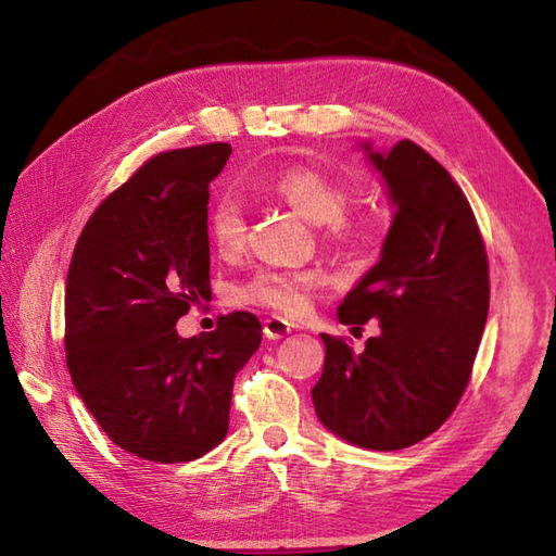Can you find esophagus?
<instances>
[{
  "label": "esophagus",
  "instance_id": "esophagus-1",
  "mask_svg": "<svg viewBox=\"0 0 556 556\" xmlns=\"http://www.w3.org/2000/svg\"><path fill=\"white\" fill-rule=\"evenodd\" d=\"M263 332H265V337L267 339H285L287 334H291V325L285 320V317H277V315H271V317H267V320L263 323Z\"/></svg>",
  "mask_w": 556,
  "mask_h": 556
}]
</instances>
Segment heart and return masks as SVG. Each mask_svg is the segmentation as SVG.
Returning <instances> with one entry per match:
<instances>
[{"label": "heart", "instance_id": "obj_1", "mask_svg": "<svg viewBox=\"0 0 556 556\" xmlns=\"http://www.w3.org/2000/svg\"><path fill=\"white\" fill-rule=\"evenodd\" d=\"M269 188L305 222L317 224V227L327 224L329 236L337 241H356L365 231L361 222L344 217L349 205L344 186L320 169H285L269 181ZM207 236L212 248L222 257L241 253L245 243V217L241 203L233 195L224 193L212 200L207 210ZM323 281V271L317 269H257L253 277L233 287L231 296L241 305L293 317L308 308L313 291L320 289Z\"/></svg>", "mask_w": 556, "mask_h": 556}]
</instances>
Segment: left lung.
Here are the masks:
<instances>
[{"label": "left lung", "instance_id": "1", "mask_svg": "<svg viewBox=\"0 0 556 556\" xmlns=\"http://www.w3.org/2000/svg\"><path fill=\"white\" fill-rule=\"evenodd\" d=\"M380 174L392 224L380 260L356 281L337 317L380 332L363 353L329 334L313 406L353 446L396 452L432 434L468 384L488 320V255L464 191L410 140L356 146Z\"/></svg>", "mask_w": 556, "mask_h": 556}]
</instances>
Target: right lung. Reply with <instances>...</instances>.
Returning a JSON list of instances; mask_svg holds the SVG:
<instances>
[{"mask_svg":"<svg viewBox=\"0 0 556 556\" xmlns=\"http://www.w3.org/2000/svg\"><path fill=\"white\" fill-rule=\"evenodd\" d=\"M229 143L162 152L92 212L66 277V365L92 418L124 452L181 464L229 432L233 380L263 327L219 317L205 337L176 323L210 299L207 200Z\"/></svg>","mask_w":556,"mask_h":556,"instance_id":"right-lung-1","label":"right lung"}]
</instances>
